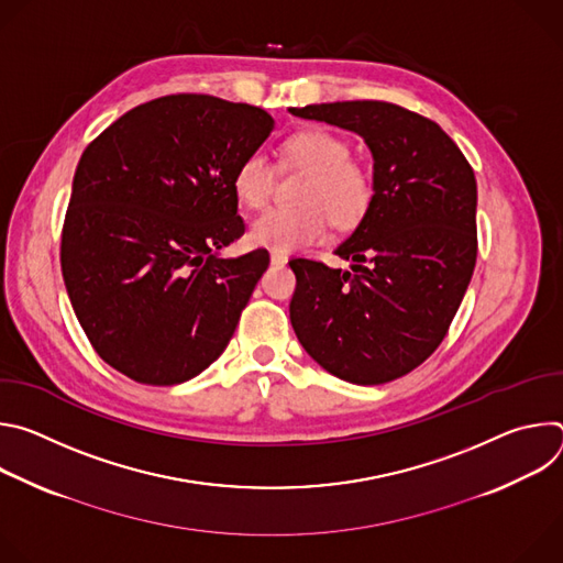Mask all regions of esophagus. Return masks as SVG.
Masks as SVG:
<instances>
[{
    "instance_id": "34e87169",
    "label": "esophagus",
    "mask_w": 563,
    "mask_h": 563,
    "mask_svg": "<svg viewBox=\"0 0 563 563\" xmlns=\"http://www.w3.org/2000/svg\"><path fill=\"white\" fill-rule=\"evenodd\" d=\"M269 258H272V263H274V265H285V263L289 261V256H287L285 252H272V254H269Z\"/></svg>"
}]
</instances>
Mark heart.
Listing matches in <instances>:
<instances>
[{
    "label": "heart",
    "instance_id": "obj_1",
    "mask_svg": "<svg viewBox=\"0 0 563 563\" xmlns=\"http://www.w3.org/2000/svg\"><path fill=\"white\" fill-rule=\"evenodd\" d=\"M289 163L311 172L300 209H269L250 224V240L274 252H294L323 240L328 216L339 227L354 224L367 209L372 187L352 163L350 144L336 133L309 129L291 135L283 146ZM274 187V165L263 151L247 153L233 172V194L250 209L267 205Z\"/></svg>",
    "mask_w": 563,
    "mask_h": 563
}]
</instances>
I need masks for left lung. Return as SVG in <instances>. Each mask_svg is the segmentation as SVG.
Segmentation results:
<instances>
[{
  "label": "left lung",
  "mask_w": 563,
  "mask_h": 563,
  "mask_svg": "<svg viewBox=\"0 0 563 563\" xmlns=\"http://www.w3.org/2000/svg\"><path fill=\"white\" fill-rule=\"evenodd\" d=\"M361 135L372 198L334 250L352 272L294 258L291 328L330 374L378 385L421 365L445 339L476 263V180L432 120L389 102L289 109Z\"/></svg>",
  "instance_id": "8db88e82"
}]
</instances>
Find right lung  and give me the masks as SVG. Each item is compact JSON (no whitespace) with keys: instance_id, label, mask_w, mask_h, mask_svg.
<instances>
[{"instance_id":"obj_1","label":"right lung","mask_w":563,"mask_h":563,"mask_svg":"<svg viewBox=\"0 0 563 563\" xmlns=\"http://www.w3.org/2000/svg\"><path fill=\"white\" fill-rule=\"evenodd\" d=\"M250 104L180 93L140 104L79 157L62 231L73 311L111 367L178 385L229 345L269 265L222 256L245 233L233 172L274 131Z\"/></svg>"}]
</instances>
